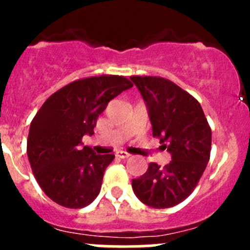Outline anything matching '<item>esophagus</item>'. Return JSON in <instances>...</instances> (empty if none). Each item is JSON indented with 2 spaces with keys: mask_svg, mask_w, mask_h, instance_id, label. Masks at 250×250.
I'll return each mask as SVG.
<instances>
[{
  "mask_svg": "<svg viewBox=\"0 0 250 250\" xmlns=\"http://www.w3.org/2000/svg\"><path fill=\"white\" fill-rule=\"evenodd\" d=\"M130 156V153H128L127 151H123V150H120L116 152V157L118 158H128Z\"/></svg>",
  "mask_w": 250,
  "mask_h": 250,
  "instance_id": "obj_1",
  "label": "esophagus"
}]
</instances>
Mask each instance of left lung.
I'll return each instance as SVG.
<instances>
[{
	"instance_id": "obj_1",
	"label": "left lung",
	"mask_w": 250,
	"mask_h": 250,
	"mask_svg": "<svg viewBox=\"0 0 250 250\" xmlns=\"http://www.w3.org/2000/svg\"><path fill=\"white\" fill-rule=\"evenodd\" d=\"M147 106L152 135L172 161L150 163L133 179L135 196L152 208H170L185 201L200 181L210 157L211 129L200 103L167 78L130 76Z\"/></svg>"
}]
</instances>
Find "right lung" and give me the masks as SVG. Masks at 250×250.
Wrapping results in <instances>:
<instances>
[{
    "instance_id": "obj_1",
    "label": "right lung",
    "mask_w": 250,
    "mask_h": 250,
    "mask_svg": "<svg viewBox=\"0 0 250 250\" xmlns=\"http://www.w3.org/2000/svg\"><path fill=\"white\" fill-rule=\"evenodd\" d=\"M133 87L125 76L102 75L74 81L53 93L31 121L27 157L37 183L55 203L83 208L97 198L103 176L115 158L82 145L94 134L110 100Z\"/></svg>"
}]
</instances>
